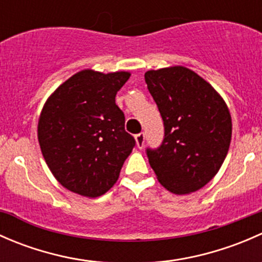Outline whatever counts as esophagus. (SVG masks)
<instances>
[{"label":"esophagus","instance_id":"34e87169","mask_svg":"<svg viewBox=\"0 0 262 262\" xmlns=\"http://www.w3.org/2000/svg\"><path fill=\"white\" fill-rule=\"evenodd\" d=\"M144 142H146V136H144V133H139L136 136V144L137 147L139 148V149H142V148L144 147Z\"/></svg>","mask_w":262,"mask_h":262}]
</instances>
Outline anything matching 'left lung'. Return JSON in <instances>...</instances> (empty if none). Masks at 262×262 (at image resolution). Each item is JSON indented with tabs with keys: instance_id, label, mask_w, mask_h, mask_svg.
<instances>
[{
	"instance_id": "left-lung-1",
	"label": "left lung",
	"mask_w": 262,
	"mask_h": 262,
	"mask_svg": "<svg viewBox=\"0 0 262 262\" xmlns=\"http://www.w3.org/2000/svg\"><path fill=\"white\" fill-rule=\"evenodd\" d=\"M144 80L165 124L161 147L147 149L150 167L168 191H196L216 175L228 153V106L209 82L182 66L147 71Z\"/></svg>"
}]
</instances>
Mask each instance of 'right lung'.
<instances>
[{
    "label": "right lung",
    "instance_id": "right-lung-1",
    "mask_svg": "<svg viewBox=\"0 0 262 262\" xmlns=\"http://www.w3.org/2000/svg\"><path fill=\"white\" fill-rule=\"evenodd\" d=\"M129 77L125 71L83 70L47 99L38 121L39 146L55 180L70 191L97 198L118 181L136 144L115 104Z\"/></svg>",
    "mask_w": 262,
    "mask_h": 262
}]
</instances>
